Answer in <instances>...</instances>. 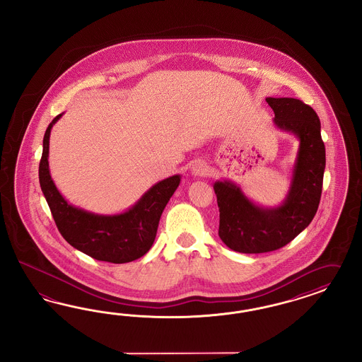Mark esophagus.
Segmentation results:
<instances>
[{
  "label": "esophagus",
  "instance_id": "esophagus-1",
  "mask_svg": "<svg viewBox=\"0 0 362 362\" xmlns=\"http://www.w3.org/2000/svg\"><path fill=\"white\" fill-rule=\"evenodd\" d=\"M191 170H192V174H194V175L204 176L207 175V173H209V165H207V163H206L204 160L197 159V160L194 162Z\"/></svg>",
  "mask_w": 362,
  "mask_h": 362
}]
</instances>
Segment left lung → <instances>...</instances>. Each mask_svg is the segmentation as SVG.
Masks as SVG:
<instances>
[{
    "label": "left lung",
    "mask_w": 362,
    "mask_h": 362,
    "mask_svg": "<svg viewBox=\"0 0 362 362\" xmlns=\"http://www.w3.org/2000/svg\"><path fill=\"white\" fill-rule=\"evenodd\" d=\"M274 124L300 141L293 176L284 203L264 209L230 182L214 185L219 207V236L236 252L276 251L305 230L317 212L325 170V146L316 111L295 98H267Z\"/></svg>",
    "instance_id": "1"
}]
</instances>
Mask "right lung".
Masks as SVG:
<instances>
[{
    "instance_id": "right-lung-1",
    "label": "right lung",
    "mask_w": 362,
    "mask_h": 362,
    "mask_svg": "<svg viewBox=\"0 0 362 362\" xmlns=\"http://www.w3.org/2000/svg\"><path fill=\"white\" fill-rule=\"evenodd\" d=\"M57 115L44 136V150L40 162V185L50 207L57 228L70 245L90 257L107 263H130L142 257L151 248L158 224L180 183V175L156 183L132 209L119 215H95L77 209L66 202L57 189L49 171V138Z\"/></svg>"
}]
</instances>
